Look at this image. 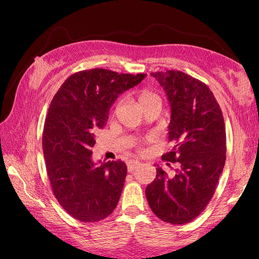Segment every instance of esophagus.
<instances>
[{
    "mask_svg": "<svg viewBox=\"0 0 259 259\" xmlns=\"http://www.w3.org/2000/svg\"><path fill=\"white\" fill-rule=\"evenodd\" d=\"M140 162L139 161H131L128 163V171L129 172H134L135 169H137L139 167Z\"/></svg>",
    "mask_w": 259,
    "mask_h": 259,
    "instance_id": "obj_1",
    "label": "esophagus"
}]
</instances>
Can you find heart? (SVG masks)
<instances>
[{"label":"heart","instance_id":"b5f03b06","mask_svg":"<svg viewBox=\"0 0 259 259\" xmlns=\"http://www.w3.org/2000/svg\"><path fill=\"white\" fill-rule=\"evenodd\" d=\"M138 99H139V102L141 103V106H145V104L149 103L152 100H155V99H159V97L157 93H155L153 91L145 89V90H141L139 92Z\"/></svg>","mask_w":259,"mask_h":259}]
</instances>
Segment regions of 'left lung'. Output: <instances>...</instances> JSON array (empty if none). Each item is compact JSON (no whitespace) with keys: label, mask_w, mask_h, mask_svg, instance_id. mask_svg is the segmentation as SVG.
I'll list each match as a JSON object with an SVG mask.
<instances>
[{"label":"left lung","mask_w":259,"mask_h":259,"mask_svg":"<svg viewBox=\"0 0 259 259\" xmlns=\"http://www.w3.org/2000/svg\"><path fill=\"white\" fill-rule=\"evenodd\" d=\"M170 104L171 151L162 159L178 163L174 177L158 167L147 186L151 210L162 222L187 224L206 208L226 160V128L221 107L209 88L181 71L150 73Z\"/></svg>","instance_id":"left-lung-1"}]
</instances>
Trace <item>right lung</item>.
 Wrapping results in <instances>:
<instances>
[{
	"label": "right lung",
	"instance_id": "1",
	"mask_svg": "<svg viewBox=\"0 0 259 259\" xmlns=\"http://www.w3.org/2000/svg\"><path fill=\"white\" fill-rule=\"evenodd\" d=\"M146 75L80 71L70 75L52 99L42 137L47 171L59 203L80 222H100L118 205L126 166L121 160L93 161L95 131L106 125L121 93Z\"/></svg>",
	"mask_w": 259,
	"mask_h": 259
}]
</instances>
